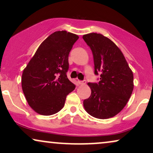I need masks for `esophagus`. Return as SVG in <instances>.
I'll return each mask as SVG.
<instances>
[{"label": "esophagus", "instance_id": "34e87169", "mask_svg": "<svg viewBox=\"0 0 153 153\" xmlns=\"http://www.w3.org/2000/svg\"><path fill=\"white\" fill-rule=\"evenodd\" d=\"M78 83L80 84V85H85V83H86V81L85 80H80V81H78Z\"/></svg>", "mask_w": 153, "mask_h": 153}]
</instances>
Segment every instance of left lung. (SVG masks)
Here are the masks:
<instances>
[{
    "mask_svg": "<svg viewBox=\"0 0 153 153\" xmlns=\"http://www.w3.org/2000/svg\"><path fill=\"white\" fill-rule=\"evenodd\" d=\"M94 56L98 83L88 82L91 95L83 101L85 110L97 119L114 117L126 106L134 88L133 73L124 54L111 40L97 33L82 36Z\"/></svg>",
    "mask_w": 153,
    "mask_h": 153,
    "instance_id": "left-lung-1",
    "label": "left lung"
}]
</instances>
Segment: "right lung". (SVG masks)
<instances>
[{"label": "right lung", "mask_w": 153, "mask_h": 153, "mask_svg": "<svg viewBox=\"0 0 153 153\" xmlns=\"http://www.w3.org/2000/svg\"><path fill=\"white\" fill-rule=\"evenodd\" d=\"M79 36L66 31L52 33L43 42L24 68L22 86L34 111L50 116L63 108L66 96L75 88L67 77L68 56Z\"/></svg>", "instance_id": "obj_1"}]
</instances>
